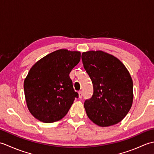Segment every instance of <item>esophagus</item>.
Returning a JSON list of instances; mask_svg holds the SVG:
<instances>
[{
  "mask_svg": "<svg viewBox=\"0 0 154 154\" xmlns=\"http://www.w3.org/2000/svg\"><path fill=\"white\" fill-rule=\"evenodd\" d=\"M78 94H79V97L80 98V99H81V98H82V97H83V93H82V91H79V92H78Z\"/></svg>",
  "mask_w": 154,
  "mask_h": 154,
  "instance_id": "34e87169",
  "label": "esophagus"
}]
</instances>
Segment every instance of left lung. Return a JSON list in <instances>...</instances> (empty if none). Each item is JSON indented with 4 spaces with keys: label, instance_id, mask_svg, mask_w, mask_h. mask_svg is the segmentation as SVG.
Returning <instances> with one entry per match:
<instances>
[{
    "label": "left lung",
    "instance_id": "1",
    "mask_svg": "<svg viewBox=\"0 0 154 154\" xmlns=\"http://www.w3.org/2000/svg\"><path fill=\"white\" fill-rule=\"evenodd\" d=\"M81 58L93 84V96L84 103L88 117L102 127L120 122L133 103L129 71L119 59L103 51L83 52Z\"/></svg>",
    "mask_w": 154,
    "mask_h": 154
}]
</instances>
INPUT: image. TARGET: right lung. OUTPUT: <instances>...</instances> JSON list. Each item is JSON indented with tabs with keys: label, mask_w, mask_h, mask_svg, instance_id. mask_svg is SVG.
I'll return each mask as SVG.
<instances>
[{
	"label": "right lung",
	"mask_w": 154,
	"mask_h": 154,
	"mask_svg": "<svg viewBox=\"0 0 154 154\" xmlns=\"http://www.w3.org/2000/svg\"><path fill=\"white\" fill-rule=\"evenodd\" d=\"M81 60L80 51L61 49L38 61L24 82L28 109L35 119L45 123L61 120L66 115L79 94L69 73Z\"/></svg>",
	"instance_id": "right-lung-1"
}]
</instances>
